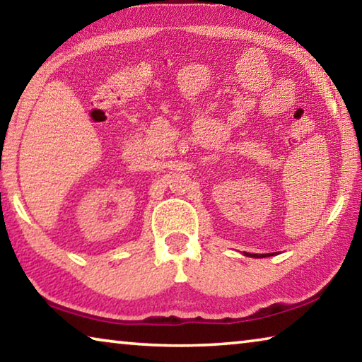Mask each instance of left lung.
<instances>
[{
    "label": "left lung",
    "instance_id": "obj_1",
    "mask_svg": "<svg viewBox=\"0 0 362 362\" xmlns=\"http://www.w3.org/2000/svg\"><path fill=\"white\" fill-rule=\"evenodd\" d=\"M244 255L255 257V259H262V257H269V255H273V254H250V252H244Z\"/></svg>",
    "mask_w": 362,
    "mask_h": 362
}]
</instances>
